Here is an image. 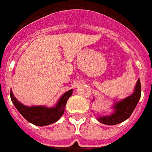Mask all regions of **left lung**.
<instances>
[{
  "label": "left lung",
  "mask_w": 152,
  "mask_h": 152,
  "mask_svg": "<svg viewBox=\"0 0 152 152\" xmlns=\"http://www.w3.org/2000/svg\"><path fill=\"white\" fill-rule=\"evenodd\" d=\"M141 83L140 80H138L135 86V92L131 96L126 97L122 101L117 102L114 106L115 113L111 116L100 117L98 120L100 123L106 125H116L126 120L130 117L133 110L136 107L137 103L141 97Z\"/></svg>",
  "instance_id": "8db88e82"
}]
</instances>
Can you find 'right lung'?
Here are the masks:
<instances>
[{
    "instance_id": "add662e5",
    "label": "right lung",
    "mask_w": 152,
    "mask_h": 152,
    "mask_svg": "<svg viewBox=\"0 0 152 152\" xmlns=\"http://www.w3.org/2000/svg\"><path fill=\"white\" fill-rule=\"evenodd\" d=\"M72 90L67 91L64 95L60 98L56 107L52 108H47L42 106H35V107H26L20 103L14 97L13 93L10 91V98L17 110L29 123H33L36 126H43L56 123L60 119L64 113V107L66 105L68 99L72 96Z\"/></svg>"
}]
</instances>
